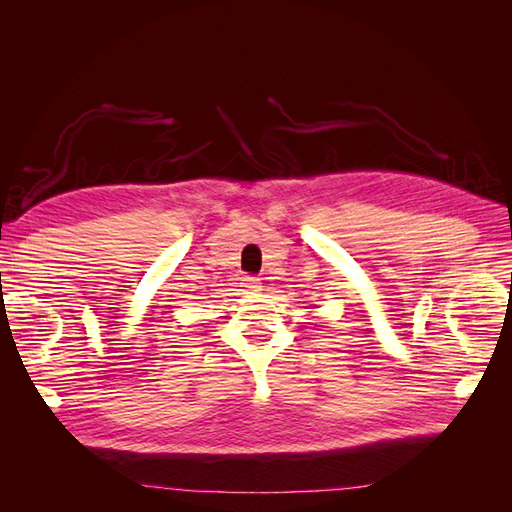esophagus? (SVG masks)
<instances>
[{
	"mask_svg": "<svg viewBox=\"0 0 512 512\" xmlns=\"http://www.w3.org/2000/svg\"><path fill=\"white\" fill-rule=\"evenodd\" d=\"M241 286L245 288V290H250V292H258L262 286H260V280L258 277H254V275H245L243 280H241Z\"/></svg>",
	"mask_w": 512,
	"mask_h": 512,
	"instance_id": "obj_1",
	"label": "esophagus"
}]
</instances>
